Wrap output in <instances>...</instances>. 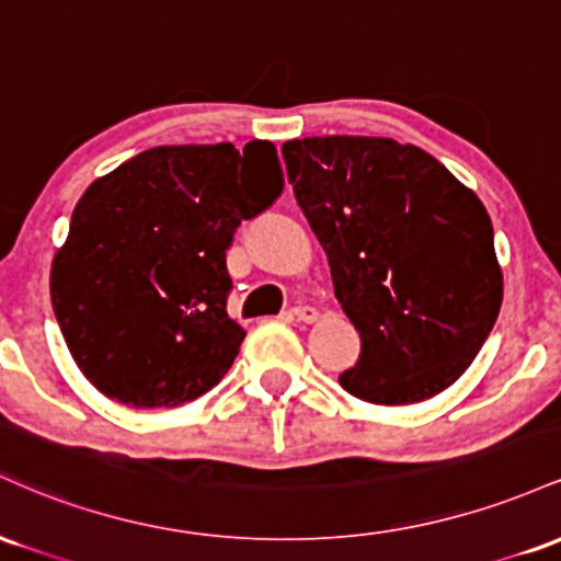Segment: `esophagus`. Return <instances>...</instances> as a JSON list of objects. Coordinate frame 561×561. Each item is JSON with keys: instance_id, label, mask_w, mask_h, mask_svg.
I'll return each instance as SVG.
<instances>
[{"instance_id": "obj_1", "label": "esophagus", "mask_w": 561, "mask_h": 561, "mask_svg": "<svg viewBox=\"0 0 561 561\" xmlns=\"http://www.w3.org/2000/svg\"><path fill=\"white\" fill-rule=\"evenodd\" d=\"M289 317L306 321V324H313V321H319V311L313 306H295L293 311H289Z\"/></svg>"}]
</instances>
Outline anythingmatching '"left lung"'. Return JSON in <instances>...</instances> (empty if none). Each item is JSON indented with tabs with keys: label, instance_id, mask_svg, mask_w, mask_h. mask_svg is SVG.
<instances>
[{
	"label": "left lung",
	"instance_id": "8db88e82",
	"mask_svg": "<svg viewBox=\"0 0 561 561\" xmlns=\"http://www.w3.org/2000/svg\"><path fill=\"white\" fill-rule=\"evenodd\" d=\"M282 158L330 259L334 298L362 334L340 385L379 405L450 388L504 300L480 197L430 152L388 137L289 139Z\"/></svg>",
	"mask_w": 561,
	"mask_h": 561
}]
</instances>
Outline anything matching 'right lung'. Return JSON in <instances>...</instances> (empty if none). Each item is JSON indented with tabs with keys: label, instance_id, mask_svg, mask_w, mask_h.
<instances>
[{
	"label": "right lung",
	"instance_id": "right-lung-1",
	"mask_svg": "<svg viewBox=\"0 0 561 561\" xmlns=\"http://www.w3.org/2000/svg\"><path fill=\"white\" fill-rule=\"evenodd\" d=\"M276 147L163 145L87 186L49 272L81 375L134 409H173L221 382L244 340L229 319L227 248L282 192Z\"/></svg>",
	"mask_w": 561,
	"mask_h": 561
}]
</instances>
